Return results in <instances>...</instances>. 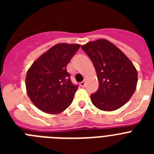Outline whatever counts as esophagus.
Wrapping results in <instances>:
<instances>
[{
  "label": "esophagus",
  "instance_id": "34e87169",
  "mask_svg": "<svg viewBox=\"0 0 154 154\" xmlns=\"http://www.w3.org/2000/svg\"><path fill=\"white\" fill-rule=\"evenodd\" d=\"M85 81H82V82H80V86L81 87L83 88V87H85Z\"/></svg>",
  "mask_w": 154,
  "mask_h": 154
}]
</instances>
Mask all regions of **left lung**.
Returning a JSON list of instances; mask_svg holds the SVG:
<instances>
[{
	"mask_svg": "<svg viewBox=\"0 0 154 154\" xmlns=\"http://www.w3.org/2000/svg\"><path fill=\"white\" fill-rule=\"evenodd\" d=\"M96 71L99 89L91 94L96 108L113 111L123 106L134 93L137 72L121 50L106 39H99L82 45Z\"/></svg>",
	"mask_w": 154,
	"mask_h": 154,
	"instance_id": "left-lung-1",
	"label": "left lung"
}]
</instances>
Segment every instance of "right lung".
Instances as JSON below:
<instances>
[{"mask_svg":"<svg viewBox=\"0 0 154 154\" xmlns=\"http://www.w3.org/2000/svg\"><path fill=\"white\" fill-rule=\"evenodd\" d=\"M79 47L76 44L55 45L28 69L27 93L35 106L43 112L60 113L72 103L78 85L72 82L66 66Z\"/></svg>","mask_w":154,"mask_h":154,"instance_id":"1","label":"right lung"}]
</instances>
